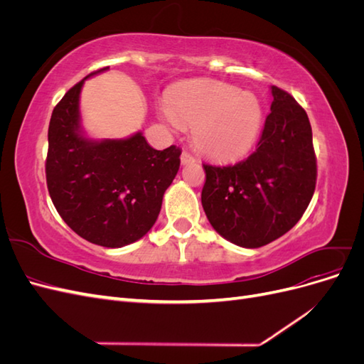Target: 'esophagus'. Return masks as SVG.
I'll list each match as a JSON object with an SVG mask.
<instances>
[{
	"instance_id": "1",
	"label": "esophagus",
	"mask_w": 364,
	"mask_h": 364,
	"mask_svg": "<svg viewBox=\"0 0 364 364\" xmlns=\"http://www.w3.org/2000/svg\"><path fill=\"white\" fill-rule=\"evenodd\" d=\"M181 162H182V165H185V164H191V162H196V158H194L193 155H190L188 151H182V155H181Z\"/></svg>"
}]
</instances>
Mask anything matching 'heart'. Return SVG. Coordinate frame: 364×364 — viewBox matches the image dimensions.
<instances>
[{
	"label": "heart",
	"instance_id": "1",
	"mask_svg": "<svg viewBox=\"0 0 364 364\" xmlns=\"http://www.w3.org/2000/svg\"><path fill=\"white\" fill-rule=\"evenodd\" d=\"M165 119L173 127H193L202 155L218 162L245 158L255 146L264 119L258 97L217 80L173 86L165 98Z\"/></svg>",
	"mask_w": 364,
	"mask_h": 364
}]
</instances>
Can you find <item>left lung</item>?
<instances>
[{
    "instance_id": "1",
    "label": "left lung",
    "mask_w": 364,
    "mask_h": 364,
    "mask_svg": "<svg viewBox=\"0 0 364 364\" xmlns=\"http://www.w3.org/2000/svg\"><path fill=\"white\" fill-rule=\"evenodd\" d=\"M257 150L234 165L203 164L202 206L217 232L240 247L272 243L299 222L316 188L311 124L294 98L272 86Z\"/></svg>"
}]
</instances>
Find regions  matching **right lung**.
<instances>
[{
  "label": "right lung",
  "instance_id": "1",
  "mask_svg": "<svg viewBox=\"0 0 364 364\" xmlns=\"http://www.w3.org/2000/svg\"><path fill=\"white\" fill-rule=\"evenodd\" d=\"M74 85L54 107L48 127L47 186L58 213L77 235L103 247H123L155 225L182 150H156L141 132L124 139H91Z\"/></svg>",
  "mask_w": 364,
  "mask_h": 364
}]
</instances>
